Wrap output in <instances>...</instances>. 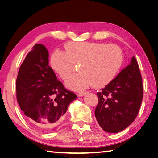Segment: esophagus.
I'll list each match as a JSON object with an SVG mask.
<instances>
[{"mask_svg":"<svg viewBox=\"0 0 158 158\" xmlns=\"http://www.w3.org/2000/svg\"><path fill=\"white\" fill-rule=\"evenodd\" d=\"M86 93H87L86 91H81V92H79L78 94H77V95H78L79 96H83L84 95H85Z\"/></svg>","mask_w":158,"mask_h":158,"instance_id":"obj_1","label":"esophagus"}]
</instances>
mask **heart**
<instances>
[{"instance_id":"heart-1","label":"heart","mask_w":158,"mask_h":158,"mask_svg":"<svg viewBox=\"0 0 158 158\" xmlns=\"http://www.w3.org/2000/svg\"><path fill=\"white\" fill-rule=\"evenodd\" d=\"M65 52L56 49L51 55L49 65L61 79H67L78 64L80 73L66 81L70 89L81 91L93 85L102 88L110 84L123 62V52L116 44L95 42H70Z\"/></svg>"}]
</instances>
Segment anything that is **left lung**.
I'll return each mask as SVG.
<instances>
[{
  "mask_svg": "<svg viewBox=\"0 0 158 158\" xmlns=\"http://www.w3.org/2000/svg\"><path fill=\"white\" fill-rule=\"evenodd\" d=\"M97 93L98 103L95 116L103 131L118 133L133 123L138 116L143 100V81L137 60Z\"/></svg>",
  "mask_w": 158,
  "mask_h": 158,
  "instance_id": "1",
  "label": "left lung"
}]
</instances>
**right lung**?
<instances>
[{
  "label": "right lung",
  "mask_w": 158,
  "mask_h": 158,
  "mask_svg": "<svg viewBox=\"0 0 158 158\" xmlns=\"http://www.w3.org/2000/svg\"><path fill=\"white\" fill-rule=\"evenodd\" d=\"M48 51L36 44L19 69L16 97L28 119L43 131H50L60 123L67 108L77 98L74 92L57 80L48 63Z\"/></svg>",
  "instance_id": "add662e5"
}]
</instances>
